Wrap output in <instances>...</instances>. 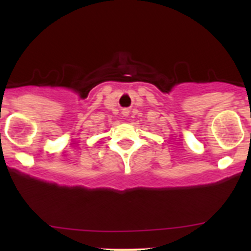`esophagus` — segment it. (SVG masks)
Listing matches in <instances>:
<instances>
[{
	"label": "esophagus",
	"mask_w": 251,
	"mask_h": 251,
	"mask_svg": "<svg viewBox=\"0 0 251 251\" xmlns=\"http://www.w3.org/2000/svg\"><path fill=\"white\" fill-rule=\"evenodd\" d=\"M123 114H124V115H125V116H127L128 115V110H123Z\"/></svg>",
	"instance_id": "34e87169"
}]
</instances>
